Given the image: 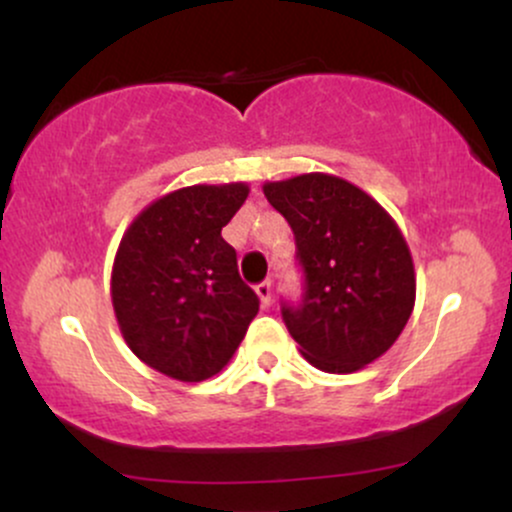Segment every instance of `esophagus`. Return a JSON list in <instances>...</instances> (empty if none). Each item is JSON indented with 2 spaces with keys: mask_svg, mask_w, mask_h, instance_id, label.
I'll return each instance as SVG.
<instances>
[{
  "mask_svg": "<svg viewBox=\"0 0 512 512\" xmlns=\"http://www.w3.org/2000/svg\"><path fill=\"white\" fill-rule=\"evenodd\" d=\"M257 296H260V303L267 308L269 303H272V281H262V284H257Z\"/></svg>",
  "mask_w": 512,
  "mask_h": 512,
  "instance_id": "obj_1",
  "label": "esophagus"
}]
</instances>
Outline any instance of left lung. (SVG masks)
<instances>
[{
  "mask_svg": "<svg viewBox=\"0 0 512 512\" xmlns=\"http://www.w3.org/2000/svg\"><path fill=\"white\" fill-rule=\"evenodd\" d=\"M264 197L289 221L305 269V298L284 322L305 361L356 373L397 342L416 301L407 240L380 202L354 182L303 173L264 182Z\"/></svg>",
  "mask_w": 512,
  "mask_h": 512,
  "instance_id": "left-lung-1",
  "label": "left lung"
}]
</instances>
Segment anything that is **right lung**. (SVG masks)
I'll return each instance as SVG.
<instances>
[{
    "mask_svg": "<svg viewBox=\"0 0 512 512\" xmlns=\"http://www.w3.org/2000/svg\"><path fill=\"white\" fill-rule=\"evenodd\" d=\"M248 195V182L180 187L139 211L117 245L110 298L122 339L180 383L226 368L260 310L221 238Z\"/></svg>",
    "mask_w": 512,
    "mask_h": 512,
    "instance_id": "1",
    "label": "right lung"
}]
</instances>
